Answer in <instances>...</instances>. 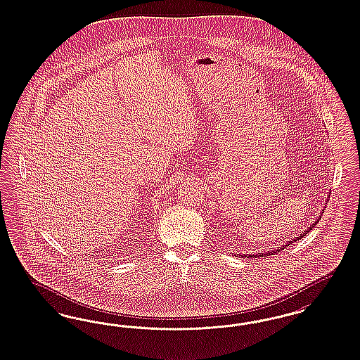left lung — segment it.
I'll list each match as a JSON object with an SVG mask.
<instances>
[{
	"instance_id": "1",
	"label": "left lung",
	"mask_w": 360,
	"mask_h": 360,
	"mask_svg": "<svg viewBox=\"0 0 360 360\" xmlns=\"http://www.w3.org/2000/svg\"><path fill=\"white\" fill-rule=\"evenodd\" d=\"M313 226H314V224H313ZM307 232H309V231H307V229H306L305 232H304V233H302V235H301V236H300V238H295V240H298V239H301V238H304V236H305L306 233H307ZM290 244H292V243H289V244H288V245H290ZM288 245H285V248H286V247H288ZM283 248H281V247H280V248H278V250H276V251H271V252H266V253H260V255H253V256H252V255H250V256H247V255H244V256H245V257H262V256H265V255H266V256H268V255H273V253H276V252H281L283 251ZM244 256H241V257H244Z\"/></svg>"
}]
</instances>
